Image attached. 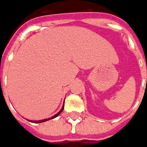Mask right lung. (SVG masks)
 I'll return each instance as SVG.
<instances>
[{"instance_id": "right-lung-1", "label": "right lung", "mask_w": 147, "mask_h": 147, "mask_svg": "<svg viewBox=\"0 0 147 147\" xmlns=\"http://www.w3.org/2000/svg\"><path fill=\"white\" fill-rule=\"evenodd\" d=\"M63 109H64V105L62 106V109H61V110H60V111H59V112H58L56 115H55L54 116H52V117H51L50 119H42V120H38V121H32V122H33V123H42V122H45V121H47V120H50V119H54V118H55V117H57V116H58V115H59V114H60V113H61V112L63 111Z\"/></svg>"}]
</instances>
